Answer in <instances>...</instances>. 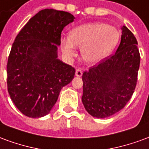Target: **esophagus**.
I'll return each instance as SVG.
<instances>
[{
	"label": "esophagus",
	"mask_w": 149,
	"mask_h": 149,
	"mask_svg": "<svg viewBox=\"0 0 149 149\" xmlns=\"http://www.w3.org/2000/svg\"><path fill=\"white\" fill-rule=\"evenodd\" d=\"M82 74H83V72L81 71V69L78 68V69L76 70V76H77V77H81Z\"/></svg>",
	"instance_id": "1"
}]
</instances>
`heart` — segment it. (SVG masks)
Segmentation results:
<instances>
[{"label": "heart", "mask_w": 149, "mask_h": 149, "mask_svg": "<svg viewBox=\"0 0 149 149\" xmlns=\"http://www.w3.org/2000/svg\"><path fill=\"white\" fill-rule=\"evenodd\" d=\"M120 33L113 26L102 22L81 24L61 39V50L68 59L77 56L76 47L88 64H97L109 55L117 45Z\"/></svg>", "instance_id": "heart-1"}]
</instances>
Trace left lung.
<instances>
[{"label":"left lung","mask_w":149,"mask_h":149,"mask_svg":"<svg viewBox=\"0 0 149 149\" xmlns=\"http://www.w3.org/2000/svg\"><path fill=\"white\" fill-rule=\"evenodd\" d=\"M118 49L82 76V102L91 116L105 118L121 110L131 99L137 82L141 56L137 40L126 26Z\"/></svg>","instance_id":"left-lung-1"}]
</instances>
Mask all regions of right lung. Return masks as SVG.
<instances>
[{
    "instance_id": "1",
    "label": "right lung",
    "mask_w": 149,
    "mask_h": 149,
    "mask_svg": "<svg viewBox=\"0 0 149 149\" xmlns=\"http://www.w3.org/2000/svg\"><path fill=\"white\" fill-rule=\"evenodd\" d=\"M68 12L43 9L28 21L12 46L7 63L11 100L24 115H47L61 88L73 79L75 68L57 58L63 29L74 21Z\"/></svg>"
}]
</instances>
